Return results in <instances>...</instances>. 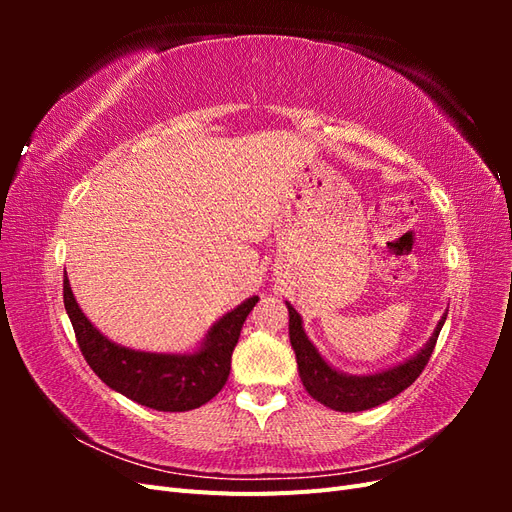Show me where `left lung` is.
I'll use <instances>...</instances> for the list:
<instances>
[{"label":"left lung","instance_id":"8db88e82","mask_svg":"<svg viewBox=\"0 0 512 512\" xmlns=\"http://www.w3.org/2000/svg\"><path fill=\"white\" fill-rule=\"evenodd\" d=\"M286 307H288V318H290L288 322L290 346L294 350V356H297L299 376L305 391L316 401H320V404L337 412H361V410L376 408L384 404V401L399 395L404 389H408V386L421 376V371L425 369L448 314L444 312V316L436 324V329H433V335L427 339V344L416 354L408 356L404 363L380 369L376 374L354 376L333 367L327 359H324V356L318 352V348L312 344V339L307 337L301 314L288 301H286Z\"/></svg>","mask_w":512,"mask_h":512}]
</instances>
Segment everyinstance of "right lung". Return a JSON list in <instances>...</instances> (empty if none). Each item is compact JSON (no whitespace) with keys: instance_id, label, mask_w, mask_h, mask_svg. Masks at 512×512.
Segmentation results:
<instances>
[{"instance_id":"1","label":"right lung","mask_w":512,"mask_h":512,"mask_svg":"<svg viewBox=\"0 0 512 512\" xmlns=\"http://www.w3.org/2000/svg\"><path fill=\"white\" fill-rule=\"evenodd\" d=\"M258 297L230 309L190 352H145L102 335L76 303L64 271V305L89 367L113 391L160 412H188L222 391L241 327Z\"/></svg>"}]
</instances>
